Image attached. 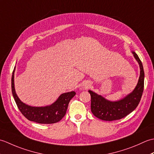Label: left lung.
I'll list each match as a JSON object with an SVG mask.
<instances>
[{
  "label": "left lung",
  "mask_w": 154,
  "mask_h": 154,
  "mask_svg": "<svg viewBox=\"0 0 154 154\" xmlns=\"http://www.w3.org/2000/svg\"><path fill=\"white\" fill-rule=\"evenodd\" d=\"M132 54L140 65V75L138 83L131 93L123 99L111 102L93 91H89L91 98V112L98 119L106 121L120 120L131 113L138 106L144 87V71L138 55L135 52H132Z\"/></svg>",
  "instance_id": "obj_1"
}]
</instances>
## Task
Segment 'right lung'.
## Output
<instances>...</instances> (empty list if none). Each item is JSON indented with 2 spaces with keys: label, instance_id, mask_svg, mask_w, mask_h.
Instances as JSON below:
<instances>
[{
  "label": "right lung",
  "instance_id": "right-lung-1",
  "mask_svg": "<svg viewBox=\"0 0 154 154\" xmlns=\"http://www.w3.org/2000/svg\"><path fill=\"white\" fill-rule=\"evenodd\" d=\"M14 69L12 75V93L15 102L21 113L28 120L39 124H54L60 121L66 114L69 103L75 95V91L61 94L50 106L44 107H34L23 103L16 94L14 83Z\"/></svg>",
  "mask_w": 154,
  "mask_h": 154
}]
</instances>
